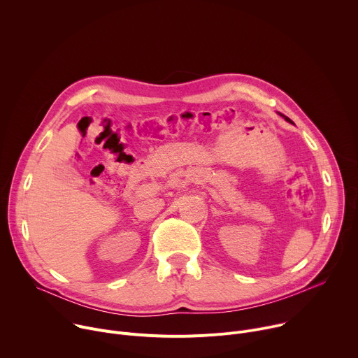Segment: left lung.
Here are the masks:
<instances>
[{
    "label": "left lung",
    "mask_w": 358,
    "mask_h": 358,
    "mask_svg": "<svg viewBox=\"0 0 358 358\" xmlns=\"http://www.w3.org/2000/svg\"><path fill=\"white\" fill-rule=\"evenodd\" d=\"M279 115H280V113H279ZM285 119H286V120H287V122H290V120H289V119H287V117H285Z\"/></svg>",
    "instance_id": "1"
}]
</instances>
